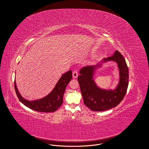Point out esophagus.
Returning <instances> with one entry per match:
<instances>
[{
	"label": "esophagus",
	"instance_id": "esophagus-1",
	"mask_svg": "<svg viewBox=\"0 0 149 149\" xmlns=\"http://www.w3.org/2000/svg\"><path fill=\"white\" fill-rule=\"evenodd\" d=\"M78 71H76V70L73 71V72H72V76H73V77H74V78H77V77H78Z\"/></svg>",
	"mask_w": 149,
	"mask_h": 149
}]
</instances>
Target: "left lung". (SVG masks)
Segmentation results:
<instances>
[{
    "instance_id": "left-lung-1",
    "label": "left lung",
    "mask_w": 149,
    "mask_h": 149,
    "mask_svg": "<svg viewBox=\"0 0 149 149\" xmlns=\"http://www.w3.org/2000/svg\"><path fill=\"white\" fill-rule=\"evenodd\" d=\"M113 60L118 64L120 69V83L114 91L100 89L95 85L93 76L94 70L100 65L85 66L78 77L84 103L93 111H106L118 105L125 97L128 85V69L125 58L116 50L113 56L104 58L103 61Z\"/></svg>"
}]
</instances>
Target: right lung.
<instances>
[{
    "label": "right lung",
    "mask_w": 149,
    "mask_h": 149,
    "mask_svg": "<svg viewBox=\"0 0 149 149\" xmlns=\"http://www.w3.org/2000/svg\"><path fill=\"white\" fill-rule=\"evenodd\" d=\"M71 79L72 71L69 70L62 75L54 90L47 96L42 99L32 102L28 101L22 97L17 88L15 81H14V89L21 102L29 108L40 112H54L63 104L66 87L71 81Z\"/></svg>",
    "instance_id": "1"
}]
</instances>
